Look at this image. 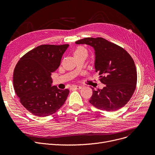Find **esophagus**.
<instances>
[{
    "mask_svg": "<svg viewBox=\"0 0 155 155\" xmlns=\"http://www.w3.org/2000/svg\"><path fill=\"white\" fill-rule=\"evenodd\" d=\"M82 87L78 86V85H73L71 87V89H80Z\"/></svg>",
    "mask_w": 155,
    "mask_h": 155,
    "instance_id": "34e87169",
    "label": "esophagus"
}]
</instances>
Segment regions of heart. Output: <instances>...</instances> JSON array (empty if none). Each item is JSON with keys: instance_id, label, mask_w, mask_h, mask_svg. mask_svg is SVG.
Listing matches in <instances>:
<instances>
[{"instance_id": "obj_1", "label": "heart", "mask_w": 155, "mask_h": 155, "mask_svg": "<svg viewBox=\"0 0 155 155\" xmlns=\"http://www.w3.org/2000/svg\"><path fill=\"white\" fill-rule=\"evenodd\" d=\"M87 53V51L83 47H78L77 50H75V53H74V54H79V53Z\"/></svg>"}]
</instances>
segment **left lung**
Masks as SVG:
<instances>
[{
  "instance_id": "obj_1",
  "label": "left lung",
  "mask_w": 155,
  "mask_h": 155,
  "mask_svg": "<svg viewBox=\"0 0 155 155\" xmlns=\"http://www.w3.org/2000/svg\"><path fill=\"white\" fill-rule=\"evenodd\" d=\"M87 45L95 51V72L105 87L93 91L89 100L97 109L112 112L129 102L136 89L137 71L133 59L124 49L102 38H86L75 42Z\"/></svg>"
}]
</instances>
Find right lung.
I'll return each instance as SVG.
<instances>
[{"mask_svg":"<svg viewBox=\"0 0 155 155\" xmlns=\"http://www.w3.org/2000/svg\"><path fill=\"white\" fill-rule=\"evenodd\" d=\"M69 45H43L24 54L16 64L13 84L23 106L32 114L46 117L64 104L68 89L52 86L51 73L58 69Z\"/></svg>","mask_w":155,"mask_h":155,"instance_id":"1","label":"right lung"}]
</instances>
